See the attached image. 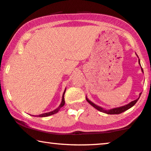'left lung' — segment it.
Instances as JSON below:
<instances>
[{
  "instance_id": "8db88e82",
  "label": "left lung",
  "mask_w": 151,
  "mask_h": 151,
  "mask_svg": "<svg viewBox=\"0 0 151 151\" xmlns=\"http://www.w3.org/2000/svg\"><path fill=\"white\" fill-rule=\"evenodd\" d=\"M137 57H138L137 55L136 54ZM139 58V57H138ZM139 65L141 66V64H140V60L139 59ZM141 70L142 72L144 73V71H143V69H142V66H141ZM142 94V92H140L139 94V97L137 99L134 100V101H132L131 102H130L129 104H126V105H124V106H120V107H117V108H112V109H109V110H106L105 108L101 107V106H99L97 105H96L95 104H94L93 102H92L90 100L88 99V98L87 97V96H86V100H87V101L89 103L90 105L92 106H93L94 108H96V110H98L100 112H104V113H106V114H120L122 113V112H124V111H126V110H127L128 109H130V108H132V106H133L134 104L137 103V101H138V99H139L140 96H141Z\"/></svg>"
}]
</instances>
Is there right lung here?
<instances>
[{
    "label": "right lung",
    "instance_id": "right-lung-1",
    "mask_svg": "<svg viewBox=\"0 0 151 151\" xmlns=\"http://www.w3.org/2000/svg\"><path fill=\"white\" fill-rule=\"evenodd\" d=\"M65 90H66V88H65V90H64L63 92V96H62V100H61V103L60 104V105L59 106V107L56 108L55 110H52L51 112H46V113H43V114H39V115H37V116H39V117H45V116H50V115H52V114H56L59 111L60 109L63 107V106L65 105V100H64V94H65ZM34 116V115H33Z\"/></svg>",
    "mask_w": 151,
    "mask_h": 151
}]
</instances>
